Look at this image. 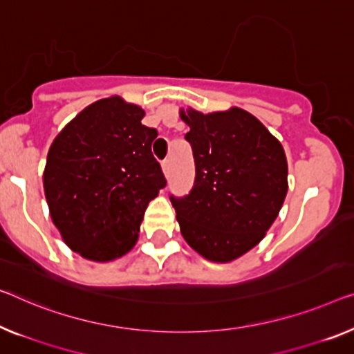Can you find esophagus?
Instances as JSON below:
<instances>
[{
  "label": "esophagus",
  "mask_w": 354,
  "mask_h": 354,
  "mask_svg": "<svg viewBox=\"0 0 354 354\" xmlns=\"http://www.w3.org/2000/svg\"><path fill=\"white\" fill-rule=\"evenodd\" d=\"M170 167H171V163L168 159L162 162V170H163V173H165V175H168V171H170Z\"/></svg>",
  "instance_id": "1"
}]
</instances>
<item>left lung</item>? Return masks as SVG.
<instances>
[{
	"instance_id": "8db88e82",
	"label": "left lung",
	"mask_w": 354,
	"mask_h": 354,
	"mask_svg": "<svg viewBox=\"0 0 354 354\" xmlns=\"http://www.w3.org/2000/svg\"><path fill=\"white\" fill-rule=\"evenodd\" d=\"M189 125L195 181L170 197L187 245L205 259L230 262L252 250L275 223L288 194V160L279 141L241 108L203 114L179 111Z\"/></svg>"
}]
</instances>
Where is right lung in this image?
I'll return each instance as SVG.
<instances>
[{
	"label": "right lung",
	"instance_id": "1",
	"mask_svg": "<svg viewBox=\"0 0 354 354\" xmlns=\"http://www.w3.org/2000/svg\"><path fill=\"white\" fill-rule=\"evenodd\" d=\"M143 118V108L118 95L98 100L63 127L47 152L42 183L52 223L84 259L127 254L147 205L167 186L151 152L157 130Z\"/></svg>",
	"mask_w": 354,
	"mask_h": 354
}]
</instances>
